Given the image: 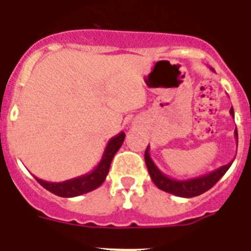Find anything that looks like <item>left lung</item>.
<instances>
[{"instance_id":"obj_1","label":"left lung","mask_w":251,"mask_h":251,"mask_svg":"<svg viewBox=\"0 0 251 251\" xmlns=\"http://www.w3.org/2000/svg\"><path fill=\"white\" fill-rule=\"evenodd\" d=\"M212 72H215L214 69L211 68ZM230 114L232 115L234 118V109H230ZM235 138L238 141V130H235ZM145 159H146V165H147L148 172H150V176L152 178L153 183L162 190V191L168 192V194H172L175 196L179 197H195L199 196V195L203 194L207 190L212 187L215 183L226 174V171L229 170L230 166L232 165V159L231 162H229L227 165L221 166L220 168L217 170H214L210 174L202 175V176L194 177V178H188V179H175L168 177L167 175H165L162 171H159V168L154 165V162L152 161L150 156V146L147 147L145 153Z\"/></svg>"}]
</instances>
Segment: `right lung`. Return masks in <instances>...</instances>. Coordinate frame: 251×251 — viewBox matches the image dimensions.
Masks as SVG:
<instances>
[{"label":"right lung","instance_id":"right-lung-1","mask_svg":"<svg viewBox=\"0 0 251 251\" xmlns=\"http://www.w3.org/2000/svg\"><path fill=\"white\" fill-rule=\"evenodd\" d=\"M124 137H126V133L121 132L118 136L113 137L108 142L100 162L89 174L68 179V181H63V182H48V181L40 179L37 177H35V178L48 191L52 192L60 197H75L80 196L83 194H88L95 188H98L105 181L113 157L123 145Z\"/></svg>","mask_w":251,"mask_h":251}]
</instances>
